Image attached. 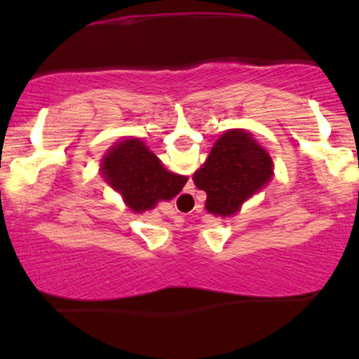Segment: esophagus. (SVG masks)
Segmentation results:
<instances>
[{"instance_id": "esophagus-1", "label": "esophagus", "mask_w": 359, "mask_h": 359, "mask_svg": "<svg viewBox=\"0 0 359 359\" xmlns=\"http://www.w3.org/2000/svg\"><path fill=\"white\" fill-rule=\"evenodd\" d=\"M182 197H189V194H185V196H182ZM174 219H175V222H179V224H180V222H184V217L182 216H175Z\"/></svg>"}]
</instances>
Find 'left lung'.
<instances>
[{
  "label": "left lung",
  "mask_w": 359,
  "mask_h": 359,
  "mask_svg": "<svg viewBox=\"0 0 359 359\" xmlns=\"http://www.w3.org/2000/svg\"><path fill=\"white\" fill-rule=\"evenodd\" d=\"M273 175L269 151L245 130H229L214 143L211 154L192 177L197 189L208 194L205 209L229 217L245 201L262 191Z\"/></svg>",
  "instance_id": "1"
}]
</instances>
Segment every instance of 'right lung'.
<instances>
[{
    "instance_id": "obj_1",
    "label": "right lung",
    "mask_w": 359,
    "mask_h": 359,
    "mask_svg": "<svg viewBox=\"0 0 359 359\" xmlns=\"http://www.w3.org/2000/svg\"><path fill=\"white\" fill-rule=\"evenodd\" d=\"M100 170L133 212L150 211L160 201L174 199L187 182V177L168 172L138 138L123 140L111 147Z\"/></svg>"
}]
</instances>
